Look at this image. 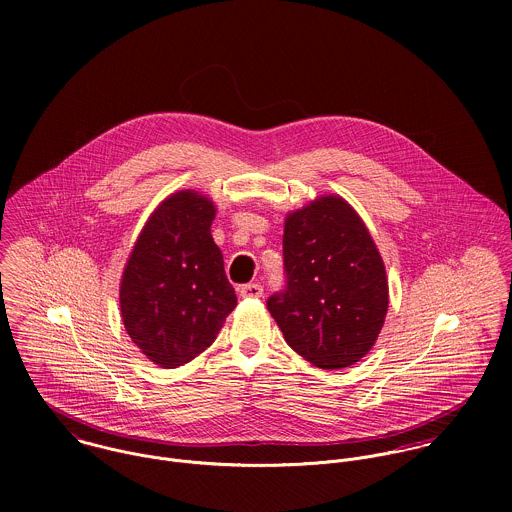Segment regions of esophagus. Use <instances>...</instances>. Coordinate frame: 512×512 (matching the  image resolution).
Here are the masks:
<instances>
[{
    "mask_svg": "<svg viewBox=\"0 0 512 512\" xmlns=\"http://www.w3.org/2000/svg\"><path fill=\"white\" fill-rule=\"evenodd\" d=\"M240 297H250V299H258V297H262V293H264V288L260 286V284H246V286H242L240 290Z\"/></svg>",
    "mask_w": 512,
    "mask_h": 512,
    "instance_id": "esophagus-1",
    "label": "esophagus"
}]
</instances>
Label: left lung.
Wrapping results in <instances>:
<instances>
[{"label":"left lung","instance_id":"8db88e82","mask_svg":"<svg viewBox=\"0 0 512 512\" xmlns=\"http://www.w3.org/2000/svg\"><path fill=\"white\" fill-rule=\"evenodd\" d=\"M284 266L288 286L268 311L286 343L325 370L359 363L388 311L386 268L365 220L339 195L288 213Z\"/></svg>","mask_w":512,"mask_h":512}]
</instances>
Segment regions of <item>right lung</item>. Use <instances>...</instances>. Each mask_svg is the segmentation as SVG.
I'll return each mask as SVG.
<instances>
[{
	"mask_svg": "<svg viewBox=\"0 0 512 512\" xmlns=\"http://www.w3.org/2000/svg\"><path fill=\"white\" fill-rule=\"evenodd\" d=\"M215 203L193 189L163 199L146 220L120 282V311L153 365L177 368L217 339L236 293L213 240Z\"/></svg>",
	"mask_w": 512,
	"mask_h": 512,
	"instance_id": "right-lung-1",
	"label": "right lung"
}]
</instances>
